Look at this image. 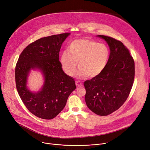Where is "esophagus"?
Masks as SVG:
<instances>
[{"mask_svg":"<svg viewBox=\"0 0 150 150\" xmlns=\"http://www.w3.org/2000/svg\"><path fill=\"white\" fill-rule=\"evenodd\" d=\"M76 86H77V88H81V87L83 86L82 83H81V81H76Z\"/></svg>","mask_w":150,"mask_h":150,"instance_id":"34e87169","label":"esophagus"}]
</instances>
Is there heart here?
<instances>
[{
	"instance_id": "1",
	"label": "heart",
	"mask_w": 150,
	"mask_h": 150,
	"mask_svg": "<svg viewBox=\"0 0 150 150\" xmlns=\"http://www.w3.org/2000/svg\"><path fill=\"white\" fill-rule=\"evenodd\" d=\"M59 59L62 68L69 76L75 74L77 62L79 68L77 76L93 78L101 74L105 69L110 57V50L103 43L88 39L73 41Z\"/></svg>"
}]
</instances>
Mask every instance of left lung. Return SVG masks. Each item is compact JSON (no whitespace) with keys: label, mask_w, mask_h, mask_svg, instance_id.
I'll list each match as a JSON object with an SVG mask.
<instances>
[{"label":"left lung","mask_w":150,"mask_h":150,"mask_svg":"<svg viewBox=\"0 0 150 150\" xmlns=\"http://www.w3.org/2000/svg\"><path fill=\"white\" fill-rule=\"evenodd\" d=\"M108 44L110 54L104 71L84 83L88 107L97 115L105 116L118 110L126 101L135 77V62L129 51L119 40L97 35Z\"/></svg>","instance_id":"left-lung-1"}]
</instances>
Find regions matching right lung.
I'll return each instance as SVG.
<instances>
[{
	"label": "right lung",
	"instance_id": "right-lung-1",
	"mask_svg": "<svg viewBox=\"0 0 150 150\" xmlns=\"http://www.w3.org/2000/svg\"><path fill=\"white\" fill-rule=\"evenodd\" d=\"M70 33L52 35L28 45L19 57L15 67V82L23 103L33 114L43 119H52L65 107L71 93L76 88L74 79L62 70L59 54L62 43ZM40 71L44 81L38 92L27 86L31 70Z\"/></svg>",
	"mask_w": 150,
	"mask_h": 150
}]
</instances>
